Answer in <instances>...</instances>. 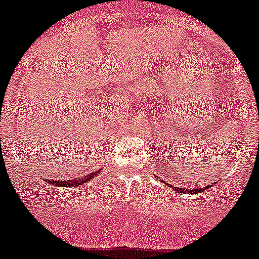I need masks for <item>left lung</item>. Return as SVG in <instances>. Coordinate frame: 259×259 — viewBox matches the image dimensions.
Listing matches in <instances>:
<instances>
[{
    "label": "left lung",
    "instance_id": "8db88e82",
    "mask_svg": "<svg viewBox=\"0 0 259 259\" xmlns=\"http://www.w3.org/2000/svg\"><path fill=\"white\" fill-rule=\"evenodd\" d=\"M157 179H159V177H157ZM161 182H163V181H161ZM212 185H213V183H211V185H208L207 187H205V188H198V189H186V188H179V187H172V186H170V185H167V186L172 187V188L175 189L176 192H179V193H192V194H197V193H199V192L201 193L202 191H204V189L210 188V187L212 186Z\"/></svg>",
    "mask_w": 259,
    "mask_h": 259
}]
</instances>
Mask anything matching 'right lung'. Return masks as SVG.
<instances>
[{
	"mask_svg": "<svg viewBox=\"0 0 259 259\" xmlns=\"http://www.w3.org/2000/svg\"><path fill=\"white\" fill-rule=\"evenodd\" d=\"M96 175V172L90 174V175L85 176V177H77L76 180H67V181H51L48 179H45L47 183H51L52 186H57V187H67V188H72V187H78L83 183L88 182L92 179H94V176Z\"/></svg>",
	"mask_w": 259,
	"mask_h": 259,
	"instance_id": "obj_1",
	"label": "right lung"
}]
</instances>
